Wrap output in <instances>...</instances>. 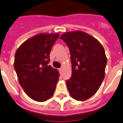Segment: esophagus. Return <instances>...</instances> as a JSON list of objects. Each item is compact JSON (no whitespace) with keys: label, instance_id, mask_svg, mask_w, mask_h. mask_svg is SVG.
I'll return each instance as SVG.
<instances>
[{"label":"esophagus","instance_id":"obj_1","mask_svg":"<svg viewBox=\"0 0 123 123\" xmlns=\"http://www.w3.org/2000/svg\"><path fill=\"white\" fill-rule=\"evenodd\" d=\"M59 71H60V73H62V71H63V68H62H62H60L59 69Z\"/></svg>","mask_w":123,"mask_h":123}]
</instances>
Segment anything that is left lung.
Here are the masks:
<instances>
[{
  "label": "left lung",
  "mask_w": 123,
  "mask_h": 123,
  "mask_svg": "<svg viewBox=\"0 0 123 123\" xmlns=\"http://www.w3.org/2000/svg\"><path fill=\"white\" fill-rule=\"evenodd\" d=\"M60 38L69 48L72 77L66 81L73 99L85 101L97 92L105 75L107 58L103 47L91 35L83 31L65 32Z\"/></svg>",
  "instance_id": "obj_1"
}]
</instances>
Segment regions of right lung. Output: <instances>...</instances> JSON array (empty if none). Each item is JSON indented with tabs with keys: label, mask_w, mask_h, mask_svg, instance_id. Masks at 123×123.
Returning a JSON list of instances; mask_svg holds the SVG:
<instances>
[{
	"label": "right lung",
	"mask_w": 123,
	"mask_h": 123,
	"mask_svg": "<svg viewBox=\"0 0 123 123\" xmlns=\"http://www.w3.org/2000/svg\"><path fill=\"white\" fill-rule=\"evenodd\" d=\"M58 33L37 34L21 44L15 54L14 67L20 85L33 100L44 102L53 95L60 74L48 64Z\"/></svg>",
	"instance_id": "right-lung-1"
}]
</instances>
